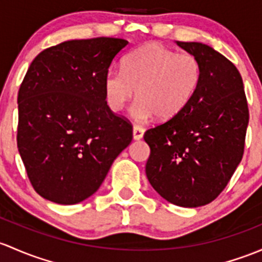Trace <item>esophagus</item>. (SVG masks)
Segmentation results:
<instances>
[{
	"label": "esophagus",
	"mask_w": 262,
	"mask_h": 262,
	"mask_svg": "<svg viewBox=\"0 0 262 262\" xmlns=\"http://www.w3.org/2000/svg\"><path fill=\"white\" fill-rule=\"evenodd\" d=\"M144 128L143 126H139V125H134L133 126V138L136 140H139L143 138V136H144Z\"/></svg>",
	"instance_id": "obj_1"
}]
</instances>
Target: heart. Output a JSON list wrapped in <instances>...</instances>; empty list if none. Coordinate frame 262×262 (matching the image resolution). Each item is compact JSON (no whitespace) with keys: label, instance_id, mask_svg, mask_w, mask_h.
Returning <instances> with one entry per match:
<instances>
[{"label":"heart","instance_id":"b5f03b06","mask_svg":"<svg viewBox=\"0 0 262 262\" xmlns=\"http://www.w3.org/2000/svg\"><path fill=\"white\" fill-rule=\"evenodd\" d=\"M202 80V65L194 55L177 54L161 45H147L124 57L122 70L110 69L104 78L109 108L120 112L133 98L130 109L138 122L168 120L181 113L196 94Z\"/></svg>","mask_w":262,"mask_h":262}]
</instances>
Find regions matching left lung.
<instances>
[{"label":"left lung","instance_id":"left-lung-1","mask_svg":"<svg viewBox=\"0 0 262 262\" xmlns=\"http://www.w3.org/2000/svg\"><path fill=\"white\" fill-rule=\"evenodd\" d=\"M176 43L198 57L202 80L186 108L144 133L150 148L145 173L164 200L192 208L219 197L240 164L249 108L230 60L205 43Z\"/></svg>","mask_w":262,"mask_h":262}]
</instances>
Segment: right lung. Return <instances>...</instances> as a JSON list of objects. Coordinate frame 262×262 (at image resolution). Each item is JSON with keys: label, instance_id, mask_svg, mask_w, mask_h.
Listing matches in <instances>:
<instances>
[{"label": "right lung", "instance_id": "1", "mask_svg": "<svg viewBox=\"0 0 262 262\" xmlns=\"http://www.w3.org/2000/svg\"><path fill=\"white\" fill-rule=\"evenodd\" d=\"M126 45L114 37L65 41L30 65L17 96V148L45 200H86L130 144L133 126L110 110L104 94L109 66Z\"/></svg>", "mask_w": 262, "mask_h": 262}]
</instances>
